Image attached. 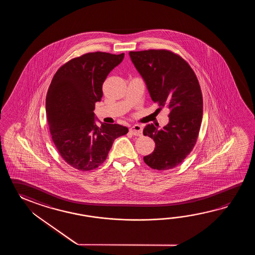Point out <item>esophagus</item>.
Listing matches in <instances>:
<instances>
[{
  "instance_id": "34e87169",
  "label": "esophagus",
  "mask_w": 255,
  "mask_h": 255,
  "mask_svg": "<svg viewBox=\"0 0 255 255\" xmlns=\"http://www.w3.org/2000/svg\"><path fill=\"white\" fill-rule=\"evenodd\" d=\"M130 133L135 135H142V131L143 128L140 125H133L129 128Z\"/></svg>"
}]
</instances>
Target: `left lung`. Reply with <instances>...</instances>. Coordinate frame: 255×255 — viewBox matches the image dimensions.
I'll return each instance as SVG.
<instances>
[{
  "label": "left lung",
  "instance_id": "left-lung-1",
  "mask_svg": "<svg viewBox=\"0 0 255 255\" xmlns=\"http://www.w3.org/2000/svg\"><path fill=\"white\" fill-rule=\"evenodd\" d=\"M129 56L152 101L169 109L163 128L148 124L143 130L156 145L144 161L157 170L175 168L195 146L201 128L203 103L197 76L185 60L167 50L129 52Z\"/></svg>",
  "mask_w": 255,
  "mask_h": 255
}]
</instances>
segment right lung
Listing matches in <instances>:
<instances>
[{
  "instance_id": "right-lung-1",
  "label": "right lung",
  "mask_w": 255,
  "mask_h": 255,
  "mask_svg": "<svg viewBox=\"0 0 255 255\" xmlns=\"http://www.w3.org/2000/svg\"><path fill=\"white\" fill-rule=\"evenodd\" d=\"M124 54L88 53L74 58L55 73L46 96L50 133L61 157L73 168L92 170L106 160L116 138L128 128L102 123L94 113L103 96L102 86Z\"/></svg>"
}]
</instances>
